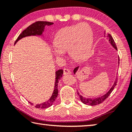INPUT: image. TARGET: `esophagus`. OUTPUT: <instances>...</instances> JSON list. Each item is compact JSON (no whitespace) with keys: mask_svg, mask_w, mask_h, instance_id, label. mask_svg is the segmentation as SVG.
Returning a JSON list of instances; mask_svg holds the SVG:
<instances>
[{"mask_svg":"<svg viewBox=\"0 0 132 132\" xmlns=\"http://www.w3.org/2000/svg\"><path fill=\"white\" fill-rule=\"evenodd\" d=\"M70 73H71V72H70V71L69 70V69H63V75H64L70 74Z\"/></svg>","mask_w":132,"mask_h":132,"instance_id":"obj_1","label":"esophagus"}]
</instances>
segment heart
I'll return each instance as SVG.
<instances>
[{
	"mask_svg": "<svg viewBox=\"0 0 132 132\" xmlns=\"http://www.w3.org/2000/svg\"><path fill=\"white\" fill-rule=\"evenodd\" d=\"M93 34L91 28L86 23L68 26L60 30L56 34L52 52L56 58L63 56L68 51L70 57L81 62L88 56L92 47Z\"/></svg>",
	"mask_w": 132,
	"mask_h": 132,
	"instance_id": "heart-1",
	"label": "heart"
}]
</instances>
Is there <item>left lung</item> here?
<instances>
[{
    "label": "left lung",
    "instance_id": "1",
    "mask_svg": "<svg viewBox=\"0 0 132 132\" xmlns=\"http://www.w3.org/2000/svg\"><path fill=\"white\" fill-rule=\"evenodd\" d=\"M104 34H105V35H106V36L107 39H108L109 43H110V44L112 46L113 48H114L115 50L117 51V45H116L114 40H113V38L112 37L111 35L109 34H108V33L107 34V33H106L105 31L104 32ZM119 57H118V65H119ZM79 68H80V66H78V67H76V68L74 69V70H73V73H74L75 75H76V72L78 71V70H79ZM117 78H116L114 83H113V84L112 85V87L110 88V90H109L106 94H105L104 95L101 96V97L93 98H86V97H82L81 95H80L79 93L78 92V91H77V94H78V95L79 96L80 100H81V101L83 104L88 105H91V106L96 105H98V104H100L102 103V102H103L105 100H106V98L108 97V96L111 94V93L112 92L113 88L115 87L116 85H117Z\"/></svg>",
    "mask_w": 132,
    "mask_h": 132
}]
</instances>
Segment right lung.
Segmentation results:
<instances>
[{"label":"right lung","mask_w":132,"mask_h":132,"mask_svg":"<svg viewBox=\"0 0 132 132\" xmlns=\"http://www.w3.org/2000/svg\"><path fill=\"white\" fill-rule=\"evenodd\" d=\"M53 24V23L48 21H37L35 23H33L28 27L26 30H24L23 32H22L17 39L15 41L14 44H15L17 42L19 41L20 39L23 38L24 37H29V36H42L44 37L43 32L44 31L45 27L46 26H50L51 25ZM63 73V70L62 69H59V70H57L55 72V86H54V90H53V93L51 97H50L48 101L46 102H44L43 103L37 104L35 105V107L39 109H45L49 108L51 106H52L53 102H55L56 98L57 97L58 95V83H59V80L62 77V75ZM31 105H34V104L31 102H29Z\"/></svg>","instance_id":"1"}]
</instances>
